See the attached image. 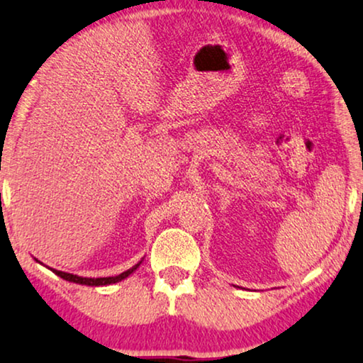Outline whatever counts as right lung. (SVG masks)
Listing matches in <instances>:
<instances>
[{"mask_svg": "<svg viewBox=\"0 0 363 363\" xmlns=\"http://www.w3.org/2000/svg\"><path fill=\"white\" fill-rule=\"evenodd\" d=\"M36 263H40L38 259L35 258ZM142 263V259L137 263L135 266H132V268H128L127 272H123L121 274H117V277H107V278H84V277H79V274H72V273H65V272H58V269H53L50 268L52 272L57 274V277L67 279V281H72V283H79V284H86V286H107V284H113V283H118L122 281V279H125L127 277H130L132 273L135 272L137 268H139Z\"/></svg>", "mask_w": 363, "mask_h": 363, "instance_id": "add662e5", "label": "right lung"}]
</instances>
